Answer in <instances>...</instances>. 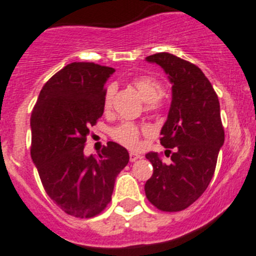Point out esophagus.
<instances>
[{"label": "esophagus", "mask_w": 256, "mask_h": 256, "mask_svg": "<svg viewBox=\"0 0 256 256\" xmlns=\"http://www.w3.org/2000/svg\"><path fill=\"white\" fill-rule=\"evenodd\" d=\"M140 158H142V156H141V154H135V152H131V154H130V161L131 162H135V161H138V160H140Z\"/></svg>", "instance_id": "1"}]
</instances>
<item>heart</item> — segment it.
<instances>
[{
  "label": "heart",
  "instance_id": "b5f03b06",
  "mask_svg": "<svg viewBox=\"0 0 256 256\" xmlns=\"http://www.w3.org/2000/svg\"><path fill=\"white\" fill-rule=\"evenodd\" d=\"M134 86L140 94L141 99L148 104L150 109H160L162 105L161 98L164 94V84L158 79L152 76H142L134 80ZM115 92V85L110 84L106 88L104 96L105 108H109L112 104V99ZM141 132H150L146 126H140L135 122L125 121L120 125L115 126L112 130V138L118 144L128 147V148H136L140 142Z\"/></svg>",
  "mask_w": 256,
  "mask_h": 256
}]
</instances>
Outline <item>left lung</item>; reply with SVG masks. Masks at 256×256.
Listing matches in <instances>:
<instances>
[{
  "mask_svg": "<svg viewBox=\"0 0 256 256\" xmlns=\"http://www.w3.org/2000/svg\"><path fill=\"white\" fill-rule=\"evenodd\" d=\"M146 59L168 74L172 102L160 138L167 148L166 156L171 154V164H164L157 152L146 154L154 174L144 184V193L160 210L180 212L204 193L216 171L224 144L218 95L190 62L166 52Z\"/></svg>",
  "mask_w": 256,
  "mask_h": 256,
  "instance_id": "obj_1",
  "label": "left lung"
}]
</instances>
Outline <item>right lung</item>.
<instances>
[{"label":"right lung","mask_w":256,"mask_h":256,"mask_svg":"<svg viewBox=\"0 0 256 256\" xmlns=\"http://www.w3.org/2000/svg\"><path fill=\"white\" fill-rule=\"evenodd\" d=\"M110 66L74 62L42 88L30 116V156L52 200L76 218H92L112 200L116 176L128 164L125 147L109 141L85 157L89 128L104 112Z\"/></svg>","instance_id":"1"}]
</instances>
